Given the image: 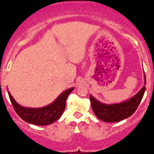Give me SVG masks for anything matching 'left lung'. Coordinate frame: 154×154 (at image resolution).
Returning a JSON list of instances; mask_svg holds the SVG:
<instances>
[{"mask_svg":"<svg viewBox=\"0 0 154 154\" xmlns=\"http://www.w3.org/2000/svg\"><path fill=\"white\" fill-rule=\"evenodd\" d=\"M144 84H146V77L144 74ZM145 86L129 100L125 102L114 104H106L100 103L94 97L90 95L91 109L95 116L105 122H118L127 119L136 112L143 97Z\"/></svg>","mask_w":154,"mask_h":154,"instance_id":"left-lung-1","label":"left lung"}]
</instances>
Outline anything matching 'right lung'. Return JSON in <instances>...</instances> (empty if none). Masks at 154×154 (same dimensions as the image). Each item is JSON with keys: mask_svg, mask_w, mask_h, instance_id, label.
I'll return each mask as SVG.
<instances>
[{"mask_svg": "<svg viewBox=\"0 0 154 154\" xmlns=\"http://www.w3.org/2000/svg\"><path fill=\"white\" fill-rule=\"evenodd\" d=\"M74 88H68L60 94L58 97L48 106L42 108H28L18 104L8 91L9 97L15 112L21 119L27 123L35 125H51L58 120L66 109V103L70 93Z\"/></svg>", "mask_w": 154, "mask_h": 154, "instance_id": "add662e5", "label": "right lung"}]
</instances>
